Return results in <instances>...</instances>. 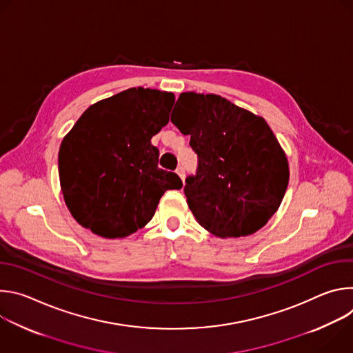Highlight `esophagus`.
<instances>
[{
	"instance_id": "obj_1",
	"label": "esophagus",
	"mask_w": 353,
	"mask_h": 353,
	"mask_svg": "<svg viewBox=\"0 0 353 353\" xmlns=\"http://www.w3.org/2000/svg\"><path fill=\"white\" fill-rule=\"evenodd\" d=\"M176 173L179 174V177L183 180V183H184V169L181 168V166H179L177 169H176Z\"/></svg>"
}]
</instances>
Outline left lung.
I'll return each instance as SVG.
<instances>
[{"label": "left lung", "instance_id": "8db88e82", "mask_svg": "<svg viewBox=\"0 0 353 353\" xmlns=\"http://www.w3.org/2000/svg\"><path fill=\"white\" fill-rule=\"evenodd\" d=\"M172 123L190 135L198 173L185 180L195 221L221 237L256 233L278 211L289 163L268 123L215 93L183 92Z\"/></svg>", "mask_w": 353, "mask_h": 353}]
</instances>
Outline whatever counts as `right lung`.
Wrapping results in <instances>:
<instances>
[{"mask_svg":"<svg viewBox=\"0 0 353 353\" xmlns=\"http://www.w3.org/2000/svg\"><path fill=\"white\" fill-rule=\"evenodd\" d=\"M174 94L130 88L89 106L63 138L60 187L72 218L105 239L143 228L168 190H180L176 173L158 168L150 143L168 123Z\"/></svg>","mask_w":353,"mask_h":353,"instance_id":"right-lung-1","label":"right lung"}]
</instances>
